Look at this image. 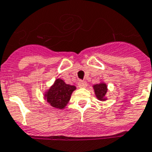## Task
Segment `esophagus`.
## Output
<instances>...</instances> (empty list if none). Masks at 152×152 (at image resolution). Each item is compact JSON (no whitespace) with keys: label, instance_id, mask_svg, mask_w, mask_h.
I'll return each mask as SVG.
<instances>
[{"label":"esophagus","instance_id":"esophagus-1","mask_svg":"<svg viewBox=\"0 0 152 152\" xmlns=\"http://www.w3.org/2000/svg\"><path fill=\"white\" fill-rule=\"evenodd\" d=\"M77 85H78V87H80V88H86L87 86V83L85 81L81 80L78 82Z\"/></svg>","mask_w":152,"mask_h":152}]
</instances>
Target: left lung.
Here are the masks:
<instances>
[{
    "label": "left lung",
    "instance_id": "left-lung-1",
    "mask_svg": "<svg viewBox=\"0 0 152 152\" xmlns=\"http://www.w3.org/2000/svg\"><path fill=\"white\" fill-rule=\"evenodd\" d=\"M93 87L97 99H99V100H101V101H105L107 99H106V94L107 92V84L101 83H99V84L94 85Z\"/></svg>",
    "mask_w": 152,
    "mask_h": 152
}]
</instances>
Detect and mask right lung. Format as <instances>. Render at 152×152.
Returning a JSON list of instances; mask_svg holds the SVG:
<instances>
[{
	"mask_svg": "<svg viewBox=\"0 0 152 152\" xmlns=\"http://www.w3.org/2000/svg\"><path fill=\"white\" fill-rule=\"evenodd\" d=\"M75 89V86L66 84L63 80L58 78L45 94V97L52 107L63 109L69 101L71 94Z\"/></svg>",
	"mask_w": 152,
	"mask_h": 152,
	"instance_id": "1",
	"label": "right lung"
}]
</instances>
